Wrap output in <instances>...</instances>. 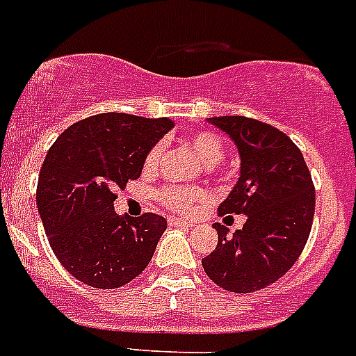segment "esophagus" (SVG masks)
Segmentation results:
<instances>
[{"instance_id":"esophagus-1","label":"esophagus","mask_w":356,"mask_h":356,"mask_svg":"<svg viewBox=\"0 0 356 356\" xmlns=\"http://www.w3.org/2000/svg\"><path fill=\"white\" fill-rule=\"evenodd\" d=\"M168 223H170V227H184V229L194 227V223L192 222H186V220H181V218H175V216L168 218Z\"/></svg>"}]
</instances>
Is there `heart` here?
Masks as SVG:
<instances>
[{"mask_svg":"<svg viewBox=\"0 0 356 356\" xmlns=\"http://www.w3.org/2000/svg\"><path fill=\"white\" fill-rule=\"evenodd\" d=\"M188 147L195 153L203 164H218L223 159V144L222 140L218 138L216 134L211 131H200V133L192 134L188 138ZM162 147L155 145L151 147L149 153L145 155L144 168L145 170H155L159 161H161ZM205 190L197 188V186H170V188L161 190L159 200L175 212H188L192 211L197 203L205 200Z\"/></svg>","mask_w":356,"mask_h":356,"instance_id":"1","label":"heart"}]
</instances>
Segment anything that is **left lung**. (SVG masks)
Returning <instances> with one entry per match:
<instances>
[{"mask_svg": "<svg viewBox=\"0 0 356 356\" xmlns=\"http://www.w3.org/2000/svg\"><path fill=\"white\" fill-rule=\"evenodd\" d=\"M236 145L240 177L220 214H243L233 234L220 223L218 245L201 260L223 290L251 293L286 273L309 240L316 192L303 153L279 129L245 116L207 118Z\"/></svg>", "mask_w": 356, "mask_h": 356, "instance_id": "left-lung-1", "label": "left lung"}]
</instances>
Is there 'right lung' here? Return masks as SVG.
I'll list each match as a JSON object with an SVG mask.
<instances>
[{"label":"right lung","instance_id":"right-lung-1","mask_svg":"<svg viewBox=\"0 0 356 356\" xmlns=\"http://www.w3.org/2000/svg\"><path fill=\"white\" fill-rule=\"evenodd\" d=\"M172 125L105 113L70 125L49 147L36 207L53 253L77 281L120 288L149 264L166 220L151 212L120 216L114 188L140 177L145 155Z\"/></svg>","mask_w":356,"mask_h":356}]
</instances>
